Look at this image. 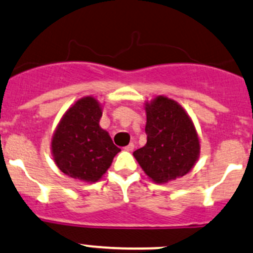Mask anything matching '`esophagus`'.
Returning <instances> with one entry per match:
<instances>
[{
    "mask_svg": "<svg viewBox=\"0 0 253 253\" xmlns=\"http://www.w3.org/2000/svg\"><path fill=\"white\" fill-rule=\"evenodd\" d=\"M133 149H134L133 143H129V144L127 145V147H125V150H127V151H133Z\"/></svg>",
    "mask_w": 253,
    "mask_h": 253,
    "instance_id": "34e87169",
    "label": "esophagus"
}]
</instances>
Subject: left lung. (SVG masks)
<instances>
[{
  "label": "left lung",
  "instance_id": "left-lung-1",
  "mask_svg": "<svg viewBox=\"0 0 253 253\" xmlns=\"http://www.w3.org/2000/svg\"><path fill=\"white\" fill-rule=\"evenodd\" d=\"M147 144L133 155L154 182L167 183L193 169L200 143L193 122L177 102L159 95L145 105Z\"/></svg>",
  "mask_w": 253,
  "mask_h": 253
}]
</instances>
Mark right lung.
<instances>
[{
	"label": "right lung",
	"instance_id": "right-lung-1",
	"mask_svg": "<svg viewBox=\"0 0 253 253\" xmlns=\"http://www.w3.org/2000/svg\"><path fill=\"white\" fill-rule=\"evenodd\" d=\"M102 109L93 97L78 100L60 120L52 139L55 164L63 173L94 183L110 167L121 149L100 128Z\"/></svg>",
	"mask_w": 253,
	"mask_h": 253
}]
</instances>
